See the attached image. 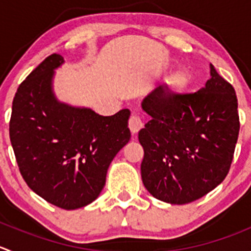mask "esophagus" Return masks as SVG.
I'll list each match as a JSON object with an SVG mask.
<instances>
[{
    "label": "esophagus",
    "instance_id": "1",
    "mask_svg": "<svg viewBox=\"0 0 251 251\" xmlns=\"http://www.w3.org/2000/svg\"><path fill=\"white\" fill-rule=\"evenodd\" d=\"M128 127H130L132 133H137L143 127V121L140 114H132L131 115L130 120H128Z\"/></svg>",
    "mask_w": 251,
    "mask_h": 251
}]
</instances>
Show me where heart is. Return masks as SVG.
<instances>
[{"label":"heart","instance_id":"b5f03b06","mask_svg":"<svg viewBox=\"0 0 251 251\" xmlns=\"http://www.w3.org/2000/svg\"><path fill=\"white\" fill-rule=\"evenodd\" d=\"M185 83H186V77H185L182 74H177L176 76L174 77V84H175V86L182 87V86H185Z\"/></svg>","mask_w":251,"mask_h":251}]
</instances>
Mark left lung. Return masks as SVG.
Segmentation results:
<instances>
[{
  "label": "left lung",
  "mask_w": 251,
  "mask_h": 251,
  "mask_svg": "<svg viewBox=\"0 0 251 251\" xmlns=\"http://www.w3.org/2000/svg\"><path fill=\"white\" fill-rule=\"evenodd\" d=\"M210 75L195 93L159 86L142 101L151 120L138 132L145 151L141 176L151 195L172 205L212 191L233 160L240 127L237 96L213 65Z\"/></svg>",
  "instance_id": "1"
}]
</instances>
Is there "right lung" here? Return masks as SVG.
<instances>
[{"mask_svg":"<svg viewBox=\"0 0 251 251\" xmlns=\"http://www.w3.org/2000/svg\"><path fill=\"white\" fill-rule=\"evenodd\" d=\"M64 62L52 53L22 82L12 105L9 138L31 190L57 207L76 210L103 190L111 160L131 138V113L123 109L101 116L58 100L52 81Z\"/></svg>","mask_w":251,"mask_h":251,"instance_id":"add662e5","label":"right lung"}]
</instances>
